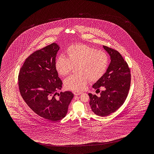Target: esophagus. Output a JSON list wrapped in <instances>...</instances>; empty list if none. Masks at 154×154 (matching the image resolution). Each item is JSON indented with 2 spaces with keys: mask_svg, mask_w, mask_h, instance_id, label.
<instances>
[{
  "mask_svg": "<svg viewBox=\"0 0 154 154\" xmlns=\"http://www.w3.org/2000/svg\"><path fill=\"white\" fill-rule=\"evenodd\" d=\"M73 93H74V94L75 95H79L82 94V92H80L74 91Z\"/></svg>",
  "mask_w": 154,
  "mask_h": 154,
  "instance_id": "34e87169",
  "label": "esophagus"
}]
</instances>
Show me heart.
I'll return each mask as SVG.
<instances>
[{
  "label": "heart",
  "mask_w": 154,
  "mask_h": 154,
  "mask_svg": "<svg viewBox=\"0 0 154 154\" xmlns=\"http://www.w3.org/2000/svg\"><path fill=\"white\" fill-rule=\"evenodd\" d=\"M108 57L103 51L83 45L69 47L66 51V57L60 56L56 59L55 68L59 75H68L76 66L78 74L66 79V88L79 92L84 90L90 80L97 81L105 74L108 66Z\"/></svg>",
  "instance_id": "1"
}]
</instances>
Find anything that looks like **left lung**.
Returning a JSON list of instances; mask_svg holds the SVG:
<instances>
[{
	"label": "left lung",
	"instance_id": "left-lung-1",
	"mask_svg": "<svg viewBox=\"0 0 154 154\" xmlns=\"http://www.w3.org/2000/svg\"><path fill=\"white\" fill-rule=\"evenodd\" d=\"M103 47L111 57V62L105 74L92 88L97 90L103 88V90L100 96L90 93L88 96L92 111L96 115L105 117L115 112L124 103L131 87V74L127 63L117 51Z\"/></svg>",
	"mask_w": 154,
	"mask_h": 154
}]
</instances>
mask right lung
I'll list each match as a JSON object with an SVG mask.
<instances>
[{"label":"right lung","mask_w":154,"mask_h":154,"mask_svg":"<svg viewBox=\"0 0 154 154\" xmlns=\"http://www.w3.org/2000/svg\"><path fill=\"white\" fill-rule=\"evenodd\" d=\"M59 47L56 43L32 53L26 58L18 76L20 94L33 111L42 118L55 122L64 118L74 94L56 91L62 81L55 68Z\"/></svg>","instance_id":"obj_1"}]
</instances>
